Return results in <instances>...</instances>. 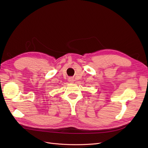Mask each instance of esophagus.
Returning <instances> with one entry per match:
<instances>
[{
  "label": "esophagus",
  "mask_w": 148,
  "mask_h": 148,
  "mask_svg": "<svg viewBox=\"0 0 148 148\" xmlns=\"http://www.w3.org/2000/svg\"><path fill=\"white\" fill-rule=\"evenodd\" d=\"M68 80H69V82H73L74 81V79L73 78H71V77H70V78H69Z\"/></svg>",
  "instance_id": "1"
}]
</instances>
